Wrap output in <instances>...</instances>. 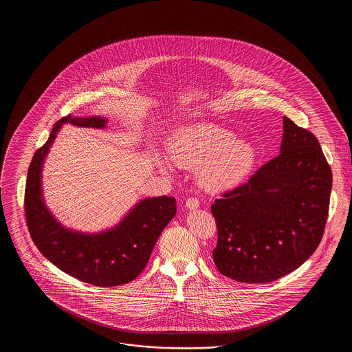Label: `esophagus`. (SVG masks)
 Wrapping results in <instances>:
<instances>
[{
	"label": "esophagus",
	"mask_w": 352,
	"mask_h": 352,
	"mask_svg": "<svg viewBox=\"0 0 352 352\" xmlns=\"http://www.w3.org/2000/svg\"><path fill=\"white\" fill-rule=\"evenodd\" d=\"M184 206H186V208H188V210H197V208L199 207V201H198L197 198L191 197V198H188V199L186 201Z\"/></svg>",
	"instance_id": "esophagus-1"
}]
</instances>
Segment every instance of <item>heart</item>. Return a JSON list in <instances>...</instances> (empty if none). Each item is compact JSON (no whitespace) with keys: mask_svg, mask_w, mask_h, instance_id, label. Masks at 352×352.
<instances>
[{"mask_svg":"<svg viewBox=\"0 0 352 352\" xmlns=\"http://www.w3.org/2000/svg\"><path fill=\"white\" fill-rule=\"evenodd\" d=\"M175 164L198 168L201 184L220 191L240 184L256 162L251 144L239 141L236 134L215 124H197L186 128L171 145Z\"/></svg>","mask_w":352,"mask_h":352,"instance_id":"1","label":"heart"}]
</instances>
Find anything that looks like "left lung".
<instances>
[{"label": "left lung", "instance_id": "1", "mask_svg": "<svg viewBox=\"0 0 352 352\" xmlns=\"http://www.w3.org/2000/svg\"><path fill=\"white\" fill-rule=\"evenodd\" d=\"M331 184L317 137L284 118L280 154L211 206L219 272L240 283L265 284L300 268L322 240Z\"/></svg>", "mask_w": 352, "mask_h": 352}]
</instances>
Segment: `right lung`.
Returning a JSON list of instances; mask_svg holds the SVG:
<instances>
[{"mask_svg": "<svg viewBox=\"0 0 352 352\" xmlns=\"http://www.w3.org/2000/svg\"><path fill=\"white\" fill-rule=\"evenodd\" d=\"M104 128L101 118L56 121L43 146L34 153L25 188V218L34 244L51 263L69 276L96 286L128 284L145 269L154 244L177 212L175 198L158 197L140 201L118 227L98 234L75 232L60 226L46 208L41 170L62 124Z\"/></svg>", "mask_w": 352, "mask_h": 352, "instance_id": "obj_1", "label": "right lung"}]
</instances>
